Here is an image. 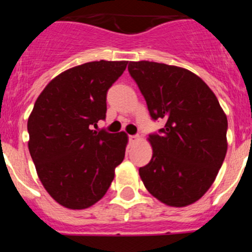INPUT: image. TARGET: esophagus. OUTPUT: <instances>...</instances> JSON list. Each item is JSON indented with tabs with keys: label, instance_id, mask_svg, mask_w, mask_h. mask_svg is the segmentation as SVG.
<instances>
[{
	"label": "esophagus",
	"instance_id": "esophagus-1",
	"mask_svg": "<svg viewBox=\"0 0 252 252\" xmlns=\"http://www.w3.org/2000/svg\"><path fill=\"white\" fill-rule=\"evenodd\" d=\"M129 141L131 143H135V142H137L138 141V136L137 135H130L129 136Z\"/></svg>",
	"mask_w": 252,
	"mask_h": 252
}]
</instances>
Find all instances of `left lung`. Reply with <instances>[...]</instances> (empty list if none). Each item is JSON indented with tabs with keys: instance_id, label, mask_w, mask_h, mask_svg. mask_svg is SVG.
<instances>
[{
	"instance_id": "obj_1",
	"label": "left lung",
	"mask_w": 252,
	"mask_h": 252,
	"mask_svg": "<svg viewBox=\"0 0 252 252\" xmlns=\"http://www.w3.org/2000/svg\"><path fill=\"white\" fill-rule=\"evenodd\" d=\"M130 76L150 116L166 121L150 135L153 156L140 173L144 187L167 206L198 201L215 182L227 150V118L206 83L184 67L130 62Z\"/></svg>"
}]
</instances>
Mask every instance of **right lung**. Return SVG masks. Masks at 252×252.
<instances>
[{
    "label": "right lung",
    "instance_id": "add662e5",
    "mask_svg": "<svg viewBox=\"0 0 252 252\" xmlns=\"http://www.w3.org/2000/svg\"><path fill=\"white\" fill-rule=\"evenodd\" d=\"M128 62H91L54 77L34 104L28 149L47 193L70 210L103 198L122 163L128 135L97 131L105 118L106 92Z\"/></svg>",
    "mask_w": 252,
    "mask_h": 252
}]
</instances>
